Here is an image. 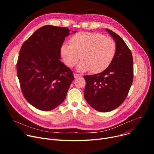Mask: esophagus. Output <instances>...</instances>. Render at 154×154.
<instances>
[{
  "instance_id": "esophagus-1",
  "label": "esophagus",
  "mask_w": 154,
  "mask_h": 154,
  "mask_svg": "<svg viewBox=\"0 0 154 154\" xmlns=\"http://www.w3.org/2000/svg\"><path fill=\"white\" fill-rule=\"evenodd\" d=\"M74 78H78V77H81V75L76 74V73H74Z\"/></svg>"
}]
</instances>
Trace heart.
Here are the masks:
<instances>
[{
    "mask_svg": "<svg viewBox=\"0 0 154 154\" xmlns=\"http://www.w3.org/2000/svg\"><path fill=\"white\" fill-rule=\"evenodd\" d=\"M116 44L109 37L95 32H82L69 40V45H62V57L67 66L73 67L80 58L82 61L77 70L84 72L91 70L94 74L106 70L114 59Z\"/></svg>",
    "mask_w": 154,
    "mask_h": 154,
    "instance_id": "1",
    "label": "heart"
}]
</instances>
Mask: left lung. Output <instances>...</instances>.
Here are the masks:
<instances>
[{
  "instance_id": "8db88e82",
  "label": "left lung",
  "mask_w": 154,
  "mask_h": 154,
  "mask_svg": "<svg viewBox=\"0 0 154 154\" xmlns=\"http://www.w3.org/2000/svg\"><path fill=\"white\" fill-rule=\"evenodd\" d=\"M106 30L115 40L116 53L110 66L102 72L84 75V97L96 110L107 112L119 107L125 100L134 78V63L131 50L114 32Z\"/></svg>"
}]
</instances>
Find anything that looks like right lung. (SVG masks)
<instances>
[{"mask_svg": "<svg viewBox=\"0 0 154 154\" xmlns=\"http://www.w3.org/2000/svg\"><path fill=\"white\" fill-rule=\"evenodd\" d=\"M69 32L67 27L44 26L21 47L17 62L20 88L26 100L37 109L48 111L59 106L74 80L72 71L60 60Z\"/></svg>", "mask_w": 154, "mask_h": 154, "instance_id": "right-lung-1", "label": "right lung"}]
</instances>
